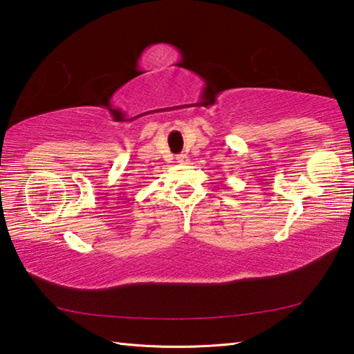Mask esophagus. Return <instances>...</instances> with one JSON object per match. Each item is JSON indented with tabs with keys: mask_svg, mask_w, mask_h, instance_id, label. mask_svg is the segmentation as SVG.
Returning a JSON list of instances; mask_svg holds the SVG:
<instances>
[{
	"mask_svg": "<svg viewBox=\"0 0 354 354\" xmlns=\"http://www.w3.org/2000/svg\"><path fill=\"white\" fill-rule=\"evenodd\" d=\"M176 160L179 164H187L189 162V156L185 155V153H181V155L176 156Z\"/></svg>",
	"mask_w": 354,
	"mask_h": 354,
	"instance_id": "obj_1",
	"label": "esophagus"
}]
</instances>
